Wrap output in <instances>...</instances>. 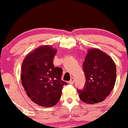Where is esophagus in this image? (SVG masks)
<instances>
[{"mask_svg": "<svg viewBox=\"0 0 128 128\" xmlns=\"http://www.w3.org/2000/svg\"><path fill=\"white\" fill-rule=\"evenodd\" d=\"M69 84H73V83L74 82V78H70V80H69Z\"/></svg>", "mask_w": 128, "mask_h": 128, "instance_id": "obj_1", "label": "esophagus"}]
</instances>
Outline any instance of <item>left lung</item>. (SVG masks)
<instances>
[{
    "label": "left lung",
    "mask_w": 128,
    "mask_h": 128,
    "mask_svg": "<svg viewBox=\"0 0 128 128\" xmlns=\"http://www.w3.org/2000/svg\"><path fill=\"white\" fill-rule=\"evenodd\" d=\"M86 84L77 90L80 100L88 104L104 101L114 88L116 68L110 57L98 49H90L83 63Z\"/></svg>",
    "instance_id": "obj_1"
}]
</instances>
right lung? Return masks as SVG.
Returning <instances> with one entry per match:
<instances>
[{
	"instance_id": "right-lung-1",
	"label": "right lung",
	"mask_w": 128,
	"mask_h": 128,
	"mask_svg": "<svg viewBox=\"0 0 128 128\" xmlns=\"http://www.w3.org/2000/svg\"><path fill=\"white\" fill-rule=\"evenodd\" d=\"M57 50L49 45L40 46L26 55L22 62L21 80L28 97L43 107L59 102L67 82L61 80L62 70L53 65Z\"/></svg>"
}]
</instances>
